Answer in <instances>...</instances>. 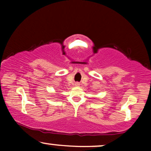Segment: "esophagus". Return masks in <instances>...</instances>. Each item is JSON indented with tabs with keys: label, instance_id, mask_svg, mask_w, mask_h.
<instances>
[{
	"label": "esophagus",
	"instance_id": "34e87169",
	"mask_svg": "<svg viewBox=\"0 0 151 151\" xmlns=\"http://www.w3.org/2000/svg\"><path fill=\"white\" fill-rule=\"evenodd\" d=\"M79 85H80V84L78 83V82H76V83H75V86H79Z\"/></svg>",
	"mask_w": 151,
	"mask_h": 151
}]
</instances>
